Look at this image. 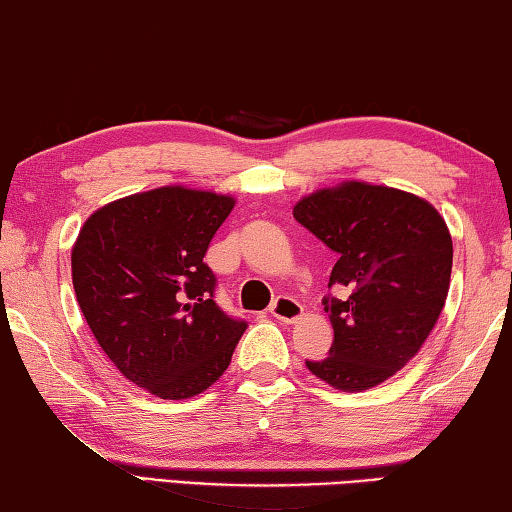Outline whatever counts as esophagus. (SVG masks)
I'll use <instances>...</instances> for the list:
<instances>
[{
	"label": "esophagus",
	"instance_id": "1",
	"mask_svg": "<svg viewBox=\"0 0 512 512\" xmlns=\"http://www.w3.org/2000/svg\"><path fill=\"white\" fill-rule=\"evenodd\" d=\"M272 317L283 322V324H297L301 317H304V308H301L299 301L290 299V297H279L270 308Z\"/></svg>",
	"mask_w": 512,
	"mask_h": 512
}]
</instances>
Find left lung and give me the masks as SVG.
Wrapping results in <instances>:
<instances>
[{
  "label": "left lung",
  "mask_w": 512,
  "mask_h": 512,
  "mask_svg": "<svg viewBox=\"0 0 512 512\" xmlns=\"http://www.w3.org/2000/svg\"><path fill=\"white\" fill-rule=\"evenodd\" d=\"M295 220L338 254L324 299L331 356L306 360L317 379L342 392L388 381L417 356L445 308L454 245L442 217L413 192L342 181L301 197Z\"/></svg>",
  "instance_id": "1"
}]
</instances>
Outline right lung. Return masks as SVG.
Returning <instances> with one entry per match:
<instances>
[{
    "instance_id": "obj_1",
    "label": "right lung",
    "mask_w": 512,
    "mask_h": 512,
    "mask_svg": "<svg viewBox=\"0 0 512 512\" xmlns=\"http://www.w3.org/2000/svg\"><path fill=\"white\" fill-rule=\"evenodd\" d=\"M231 195L163 186L97 208L72 247L83 317L111 363L161 399H190L220 379L247 324L213 301L204 263Z\"/></svg>"
}]
</instances>
